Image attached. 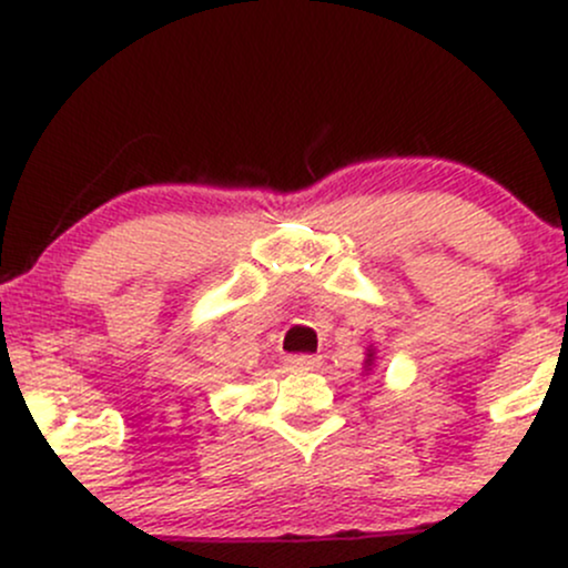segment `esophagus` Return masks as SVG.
Wrapping results in <instances>:
<instances>
[{
  "label": "esophagus",
  "instance_id": "esophagus-1",
  "mask_svg": "<svg viewBox=\"0 0 568 568\" xmlns=\"http://www.w3.org/2000/svg\"><path fill=\"white\" fill-rule=\"evenodd\" d=\"M288 366L293 371H315V368H321V357L317 355H293V357H288Z\"/></svg>",
  "mask_w": 568,
  "mask_h": 568
}]
</instances>
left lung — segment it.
<instances>
[{
  "label": "left lung",
  "mask_w": 568,
  "mask_h": 568,
  "mask_svg": "<svg viewBox=\"0 0 568 568\" xmlns=\"http://www.w3.org/2000/svg\"><path fill=\"white\" fill-rule=\"evenodd\" d=\"M374 361H376V349L368 347L366 349V361H363V363H366V371H371V366H374Z\"/></svg>",
  "instance_id": "left-lung-1"
}]
</instances>
